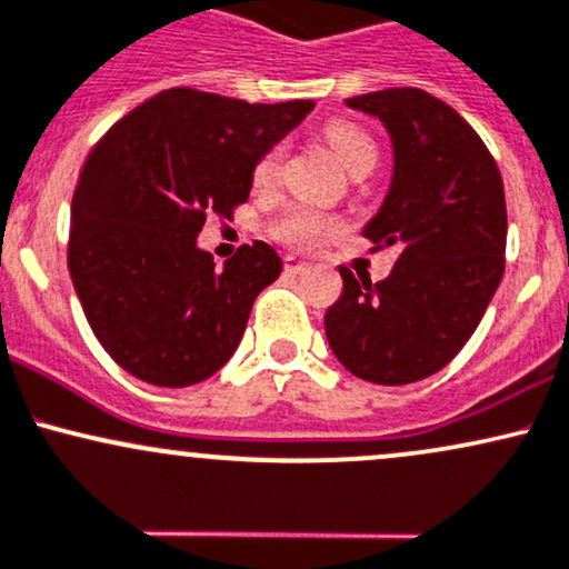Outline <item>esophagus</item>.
<instances>
[{
    "instance_id": "1",
    "label": "esophagus",
    "mask_w": 569,
    "mask_h": 569,
    "mask_svg": "<svg viewBox=\"0 0 569 569\" xmlns=\"http://www.w3.org/2000/svg\"><path fill=\"white\" fill-rule=\"evenodd\" d=\"M309 268H311L309 260L298 258V254H284V271L287 273H303V271H309Z\"/></svg>"
}]
</instances>
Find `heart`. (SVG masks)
<instances>
[{
	"label": "heart",
	"mask_w": 569,
	"mask_h": 569,
	"mask_svg": "<svg viewBox=\"0 0 569 569\" xmlns=\"http://www.w3.org/2000/svg\"><path fill=\"white\" fill-rule=\"evenodd\" d=\"M325 139H328L330 150L336 152V158L347 166L349 171L357 169V166H373L376 163V142L370 139L368 131H362L360 126L349 123V120H330L325 126ZM279 169H282V147H273L268 150L258 163H254L252 182L258 188H271L273 182L279 180ZM343 222L333 214H322L311 207H290L287 212L279 217L277 233L279 241L292 247H315L322 239H330V236L341 233Z\"/></svg>",
	"instance_id": "b5f03b06"
}]
</instances>
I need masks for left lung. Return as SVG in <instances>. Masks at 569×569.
<instances>
[{
	"label": "left lung",
	"mask_w": 569,
	"mask_h": 569,
	"mask_svg": "<svg viewBox=\"0 0 569 569\" xmlns=\"http://www.w3.org/2000/svg\"><path fill=\"white\" fill-rule=\"evenodd\" d=\"M379 118L395 152L392 184L362 236L398 247L387 279L370 284L338 268L341 298L325 336L349 373L398 387L455 360L506 271L508 212L495 158L473 126L419 88L347 99Z\"/></svg>",
	"instance_id": "obj_1"
}]
</instances>
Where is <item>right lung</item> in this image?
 I'll list each match as a JSON object with an SVG mask.
<instances>
[{"label": "right lung", "mask_w": 569, "mask_h": 569, "mask_svg": "<svg viewBox=\"0 0 569 569\" xmlns=\"http://www.w3.org/2000/svg\"><path fill=\"white\" fill-rule=\"evenodd\" d=\"M311 107L169 88L96 142L72 196L67 263L120 368L147 385L190 387L231 360L282 260L254 241L217 271L196 239L209 214L231 220L250 199L254 163Z\"/></svg>", "instance_id": "1"}]
</instances>
